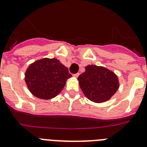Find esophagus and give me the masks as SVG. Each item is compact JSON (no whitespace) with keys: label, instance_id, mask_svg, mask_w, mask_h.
Returning a JSON list of instances; mask_svg holds the SVG:
<instances>
[{"label":"esophagus","instance_id":"obj_1","mask_svg":"<svg viewBox=\"0 0 147 147\" xmlns=\"http://www.w3.org/2000/svg\"><path fill=\"white\" fill-rule=\"evenodd\" d=\"M79 75H80V74H79V73H77V74H75L73 75V76H74V78H77L78 76H79Z\"/></svg>","mask_w":147,"mask_h":147}]
</instances>
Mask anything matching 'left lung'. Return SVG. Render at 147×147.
Wrapping results in <instances>:
<instances>
[{
    "mask_svg": "<svg viewBox=\"0 0 147 147\" xmlns=\"http://www.w3.org/2000/svg\"><path fill=\"white\" fill-rule=\"evenodd\" d=\"M77 80L84 95L96 103L110 100L119 88L117 75L103 66L88 65Z\"/></svg>",
    "mask_w": 147,
    "mask_h": 147,
    "instance_id": "8db88e82",
    "label": "left lung"
}]
</instances>
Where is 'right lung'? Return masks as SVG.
<instances>
[{"label": "right lung", "instance_id": "right-lung-1", "mask_svg": "<svg viewBox=\"0 0 147 147\" xmlns=\"http://www.w3.org/2000/svg\"><path fill=\"white\" fill-rule=\"evenodd\" d=\"M71 77L67 67L56 58L35 61L25 73V82L29 91L37 98L45 100L57 96Z\"/></svg>", "mask_w": 147, "mask_h": 147}]
</instances>
